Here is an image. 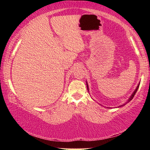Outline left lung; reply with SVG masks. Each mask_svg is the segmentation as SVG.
Instances as JSON below:
<instances>
[{
  "label": "left lung",
  "mask_w": 150,
  "mask_h": 150,
  "mask_svg": "<svg viewBox=\"0 0 150 150\" xmlns=\"http://www.w3.org/2000/svg\"><path fill=\"white\" fill-rule=\"evenodd\" d=\"M86 83H87V90H88V91H89V89H88V83H87V82H86ZM139 83H138V86H137V87L136 88V89H135V91H134V92H133V93L132 94V95L130 96V98H128V100H127V102H126L125 103H124V104H123V105H120V106H118V108H120V107H121V106H124V105H126V104H127V103H128L129 102H130V101L132 100V98H133V97H134V95H135V94L136 93V92H137V91H138V88H139Z\"/></svg>",
  "instance_id": "obj_1"
}]
</instances>
